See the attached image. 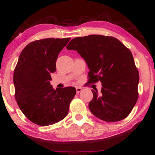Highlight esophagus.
Here are the masks:
<instances>
[{
  "label": "esophagus",
  "instance_id": "1",
  "mask_svg": "<svg viewBox=\"0 0 155 155\" xmlns=\"http://www.w3.org/2000/svg\"><path fill=\"white\" fill-rule=\"evenodd\" d=\"M75 88H76V92H77V93H79L82 91V88L80 87V86H78V87H76Z\"/></svg>",
  "mask_w": 155,
  "mask_h": 155
}]
</instances>
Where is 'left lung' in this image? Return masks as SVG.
Returning a JSON list of instances; mask_svg holds the SVG:
<instances>
[{
  "label": "left lung",
  "instance_id": "1",
  "mask_svg": "<svg viewBox=\"0 0 155 155\" xmlns=\"http://www.w3.org/2000/svg\"><path fill=\"white\" fill-rule=\"evenodd\" d=\"M77 51L90 69L89 80L102 84L101 91H93L91 112L106 122L127 117L138 99L139 72L129 49L113 37L99 35L76 37L67 46Z\"/></svg>",
  "mask_w": 155,
  "mask_h": 155
}]
</instances>
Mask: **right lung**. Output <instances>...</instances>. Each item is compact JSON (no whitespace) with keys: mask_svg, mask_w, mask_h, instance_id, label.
Returning a JSON list of instances; mask_svg holds the SVG:
<instances>
[{"mask_svg":"<svg viewBox=\"0 0 155 155\" xmlns=\"http://www.w3.org/2000/svg\"><path fill=\"white\" fill-rule=\"evenodd\" d=\"M70 39L34 41L19 57L13 73L15 98L26 117L38 125L48 126L64 118L75 95L74 87L54 89L50 84L58 54Z\"/></svg>","mask_w":155,"mask_h":155,"instance_id":"right-lung-1","label":"right lung"}]
</instances>
